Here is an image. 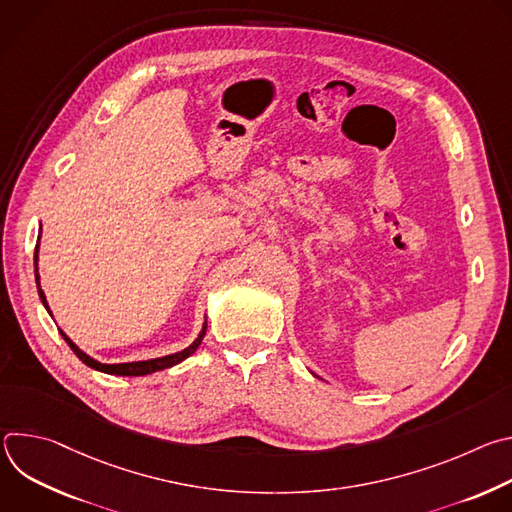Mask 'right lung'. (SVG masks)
Wrapping results in <instances>:
<instances>
[{
    "label": "right lung",
    "instance_id": "1",
    "mask_svg": "<svg viewBox=\"0 0 512 512\" xmlns=\"http://www.w3.org/2000/svg\"><path fill=\"white\" fill-rule=\"evenodd\" d=\"M34 271H36V285H38V296H40V300H42V304L46 306V310H48V304H46V296H44V291H42V287H40V275H38V245H36V255H34ZM60 334H62V338L66 340V344L70 346V350L75 352L77 356H79V360H83L87 367H91V369H95V371H101V373H107V375H119V377H141V375H150V373H158V371H164V369H170V367H174V364H178V362H182L184 358H188L198 346H200V342H202V338H204V334H206V322H204V326H202V332L198 334V338L188 346V348H184L182 352H176V354H168V356H162V358H152V360H141V362H121V364H103V362H99V360H95V358H91L89 354H85L75 342H72L62 330H60Z\"/></svg>",
    "mask_w": 512,
    "mask_h": 512
}]
</instances>
